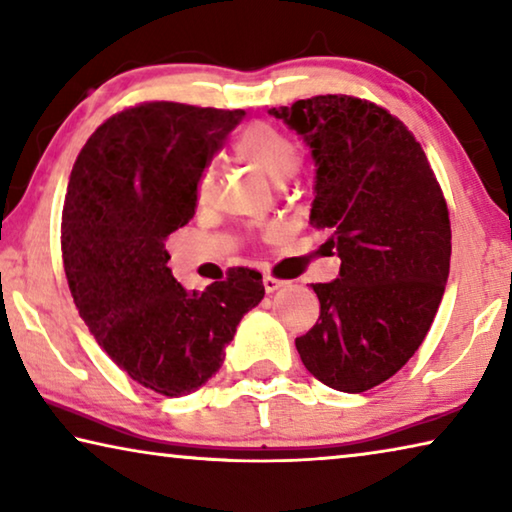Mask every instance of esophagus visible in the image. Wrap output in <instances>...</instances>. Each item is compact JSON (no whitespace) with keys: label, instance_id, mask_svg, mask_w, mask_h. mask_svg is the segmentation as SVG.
Returning a JSON list of instances; mask_svg holds the SVG:
<instances>
[{"label":"esophagus","instance_id":"esophagus-1","mask_svg":"<svg viewBox=\"0 0 512 512\" xmlns=\"http://www.w3.org/2000/svg\"><path fill=\"white\" fill-rule=\"evenodd\" d=\"M284 284H287V282L277 280V277H271V275H264V289H266V293H275L277 289H282Z\"/></svg>","mask_w":512,"mask_h":512}]
</instances>
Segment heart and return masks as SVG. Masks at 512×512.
<instances>
[{"label":"heart","instance_id":"obj_1","mask_svg":"<svg viewBox=\"0 0 512 512\" xmlns=\"http://www.w3.org/2000/svg\"><path fill=\"white\" fill-rule=\"evenodd\" d=\"M235 149L239 158L255 164L259 171L266 173V176L277 185H282L284 180H289L300 164V151L296 142H293L289 135H284L282 131H277V128L266 126V124L253 126L241 133ZM212 187H214V169L207 167L203 169L201 176H198V183H196L198 198L205 201V198L212 194Z\"/></svg>","mask_w":512,"mask_h":512}]
</instances>
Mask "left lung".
<instances>
[{
    "label": "left lung",
    "mask_w": 512,
    "mask_h": 512,
    "mask_svg": "<svg viewBox=\"0 0 512 512\" xmlns=\"http://www.w3.org/2000/svg\"><path fill=\"white\" fill-rule=\"evenodd\" d=\"M268 115L309 149V223L341 257L336 280L311 284L320 316L298 354L325 386L363 393L413 357L436 318L452 257L447 203L422 146L375 103L325 94Z\"/></svg>",
    "instance_id": "1"
}]
</instances>
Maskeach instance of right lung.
I'll list each match as a JSON object with an SVG mask.
<instances>
[{
    "label": "right lung",
    "instance_id": "1",
    "mask_svg": "<svg viewBox=\"0 0 512 512\" xmlns=\"http://www.w3.org/2000/svg\"><path fill=\"white\" fill-rule=\"evenodd\" d=\"M244 115L171 101L128 108L92 133L69 176L60 244L76 309L128 377L167 397L219 372L241 318L264 298L250 268L187 291L164 248Z\"/></svg>",
    "mask_w": 512,
    "mask_h": 512
}]
</instances>
